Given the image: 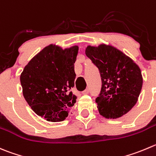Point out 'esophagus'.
<instances>
[{
  "instance_id": "34e87169",
  "label": "esophagus",
  "mask_w": 156,
  "mask_h": 156,
  "mask_svg": "<svg viewBox=\"0 0 156 156\" xmlns=\"http://www.w3.org/2000/svg\"><path fill=\"white\" fill-rule=\"evenodd\" d=\"M88 93H89V89L88 88L85 89V90H83V91H82L83 94H88Z\"/></svg>"
}]
</instances>
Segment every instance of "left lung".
<instances>
[{
	"label": "left lung",
	"mask_w": 156,
	"mask_h": 156,
	"mask_svg": "<svg viewBox=\"0 0 156 156\" xmlns=\"http://www.w3.org/2000/svg\"><path fill=\"white\" fill-rule=\"evenodd\" d=\"M85 54L101 74V93L96 98L98 111L107 119L119 118L136 104L143 87L140 67L132 58L112 46H88Z\"/></svg>",
	"instance_id": "8db88e82"
}]
</instances>
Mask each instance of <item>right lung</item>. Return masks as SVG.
<instances>
[{
    "label": "right lung",
    "mask_w": 156,
    "mask_h": 156,
    "mask_svg": "<svg viewBox=\"0 0 156 156\" xmlns=\"http://www.w3.org/2000/svg\"><path fill=\"white\" fill-rule=\"evenodd\" d=\"M78 46L62 49L46 46L25 66L20 75L23 94L32 110L48 121L60 122L76 102L75 64Z\"/></svg>",
    "instance_id": "add662e5"
}]
</instances>
